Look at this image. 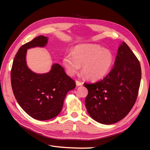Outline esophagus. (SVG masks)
<instances>
[{
    "instance_id": "esophagus-1",
    "label": "esophagus",
    "mask_w": 150,
    "mask_h": 150,
    "mask_svg": "<svg viewBox=\"0 0 150 150\" xmlns=\"http://www.w3.org/2000/svg\"><path fill=\"white\" fill-rule=\"evenodd\" d=\"M75 83H76V85H77V87H79V86H81L83 85V83L80 82V81H76Z\"/></svg>"
}]
</instances>
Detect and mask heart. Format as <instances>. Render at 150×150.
<instances>
[{"instance_id": "b5f03b06", "label": "heart", "mask_w": 150, "mask_h": 150, "mask_svg": "<svg viewBox=\"0 0 150 150\" xmlns=\"http://www.w3.org/2000/svg\"><path fill=\"white\" fill-rule=\"evenodd\" d=\"M115 57L110 50L98 44H84L77 45L73 54L63 58V64L67 74L73 76L82 65V73L87 79L96 81L107 75L112 67Z\"/></svg>"}]
</instances>
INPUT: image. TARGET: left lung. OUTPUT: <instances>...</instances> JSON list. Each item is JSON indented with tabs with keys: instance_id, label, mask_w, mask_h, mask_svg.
Here are the masks:
<instances>
[{
	"instance_id": "left-lung-1",
	"label": "left lung",
	"mask_w": 150,
	"mask_h": 150,
	"mask_svg": "<svg viewBox=\"0 0 150 150\" xmlns=\"http://www.w3.org/2000/svg\"><path fill=\"white\" fill-rule=\"evenodd\" d=\"M141 77L138 59L123 42L110 72L98 82L84 84L88 89L85 106L88 115L103 124H112L123 119L135 104Z\"/></svg>"
}]
</instances>
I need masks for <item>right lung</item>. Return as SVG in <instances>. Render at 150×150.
<instances>
[{
    "instance_id": "add662e5",
    "label": "right lung",
    "mask_w": 150,
    "mask_h": 150,
    "mask_svg": "<svg viewBox=\"0 0 150 150\" xmlns=\"http://www.w3.org/2000/svg\"><path fill=\"white\" fill-rule=\"evenodd\" d=\"M48 39L39 35L22 45L11 69L12 88L18 103L28 115L38 120H50L59 115L67 93L75 88V81L58 63H54L49 72L42 74L28 67L27 50L44 47Z\"/></svg>"
}]
</instances>
